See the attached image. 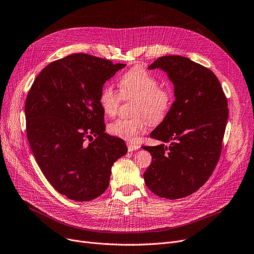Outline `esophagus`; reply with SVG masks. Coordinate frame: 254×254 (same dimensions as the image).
Instances as JSON below:
<instances>
[{
  "instance_id": "esophagus-1",
  "label": "esophagus",
  "mask_w": 254,
  "mask_h": 254,
  "mask_svg": "<svg viewBox=\"0 0 254 254\" xmlns=\"http://www.w3.org/2000/svg\"><path fill=\"white\" fill-rule=\"evenodd\" d=\"M127 148H128L129 152H132L134 150H137L139 148V146L134 143H127Z\"/></svg>"
}]
</instances>
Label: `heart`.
I'll return each instance as SVG.
<instances>
[{
  "label": "heart",
  "mask_w": 254,
  "mask_h": 254,
  "mask_svg": "<svg viewBox=\"0 0 254 254\" xmlns=\"http://www.w3.org/2000/svg\"><path fill=\"white\" fill-rule=\"evenodd\" d=\"M120 92L111 83L100 89L99 104L103 113L114 117L122 99L137 98L133 114L129 119H118L108 125V132L128 141H134L148 128L150 122L158 124L169 115L173 104L170 89L159 86V80L143 67H133L122 75L118 81Z\"/></svg>",
  "instance_id": "obj_1"
}]
</instances>
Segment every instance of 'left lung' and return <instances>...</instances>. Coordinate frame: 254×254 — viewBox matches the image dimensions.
I'll return each instance as SVG.
<instances>
[{
    "mask_svg": "<svg viewBox=\"0 0 254 254\" xmlns=\"http://www.w3.org/2000/svg\"><path fill=\"white\" fill-rule=\"evenodd\" d=\"M148 68L165 70L176 99L150 134L162 144L143 147L152 155L144 179L161 198H184L203 186L218 164L228 119L227 99L216 75L187 57L162 56Z\"/></svg>",
    "mask_w": 254,
    "mask_h": 254,
    "instance_id": "1",
    "label": "left lung"
}]
</instances>
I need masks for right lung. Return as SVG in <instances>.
<instances>
[{
  "label": "right lung",
  "mask_w": 254,
  "mask_h": 254,
  "mask_svg": "<svg viewBox=\"0 0 254 254\" xmlns=\"http://www.w3.org/2000/svg\"><path fill=\"white\" fill-rule=\"evenodd\" d=\"M125 65L70 54L48 64L29 90L30 147L50 185L68 199L82 202L102 195L114 162L127 153L123 139L105 133L98 100L101 87Z\"/></svg>",
  "instance_id": "right-lung-1"
}]
</instances>
